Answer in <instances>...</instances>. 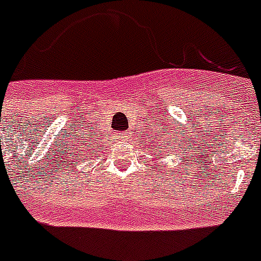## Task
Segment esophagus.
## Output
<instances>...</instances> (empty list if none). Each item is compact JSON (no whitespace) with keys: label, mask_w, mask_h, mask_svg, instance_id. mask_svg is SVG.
<instances>
[{"label":"esophagus","mask_w":261,"mask_h":261,"mask_svg":"<svg viewBox=\"0 0 261 261\" xmlns=\"http://www.w3.org/2000/svg\"><path fill=\"white\" fill-rule=\"evenodd\" d=\"M119 138L122 141H127V139L130 138V131H122L119 134Z\"/></svg>","instance_id":"1"}]
</instances>
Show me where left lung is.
<instances>
[{"label": "left lung", "mask_w": 261, "mask_h": 261, "mask_svg": "<svg viewBox=\"0 0 261 261\" xmlns=\"http://www.w3.org/2000/svg\"><path fill=\"white\" fill-rule=\"evenodd\" d=\"M153 134H147V138L145 141L147 142L150 151L154 154V156H161V158H166L167 154H173V155L178 160V165L185 162L186 154L185 149L181 150L178 146V139H174V135L166 134V131H156L152 130ZM190 158V156H189ZM188 165V162H186Z\"/></svg>", "instance_id": "1"}]
</instances>
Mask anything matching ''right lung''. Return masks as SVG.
I'll list each match as a JSON object with an SVG mask.
<instances>
[{"label":"right lung","instance_id":"1","mask_svg":"<svg viewBox=\"0 0 261 261\" xmlns=\"http://www.w3.org/2000/svg\"><path fill=\"white\" fill-rule=\"evenodd\" d=\"M103 145V143H101ZM100 143L95 142L92 135H86V133L80 135L79 138L76 137L72 141V145L68 146V151H67V158H71V162L76 164L77 166H82V164H86L91 155L96 154L97 149L100 147Z\"/></svg>","mask_w":261,"mask_h":261}]
</instances>
